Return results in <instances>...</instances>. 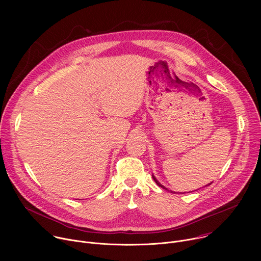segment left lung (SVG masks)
Wrapping results in <instances>:
<instances>
[{
	"label": "left lung",
	"instance_id": "left-lung-1",
	"mask_svg": "<svg viewBox=\"0 0 261 261\" xmlns=\"http://www.w3.org/2000/svg\"><path fill=\"white\" fill-rule=\"evenodd\" d=\"M153 178H154V180H155V181H156V184H157V185H158V186H160V187H161V188H163V189H165V188H164V186H162V185H161V184H160V182H159V181H158V180H157V179H156V177H155V176H154V175H153ZM211 184H212V182H211ZM211 184H208V185H211ZM208 185H207V186H208ZM166 190H167V189H166Z\"/></svg>",
	"mask_w": 261,
	"mask_h": 261
}]
</instances>
